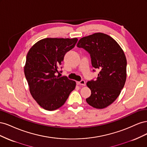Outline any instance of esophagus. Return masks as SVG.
<instances>
[{"mask_svg":"<svg viewBox=\"0 0 147 147\" xmlns=\"http://www.w3.org/2000/svg\"><path fill=\"white\" fill-rule=\"evenodd\" d=\"M77 84L78 85H82V86H85L86 85V82L83 80H81L80 82H77Z\"/></svg>","mask_w":147,"mask_h":147,"instance_id":"1","label":"esophagus"}]
</instances>
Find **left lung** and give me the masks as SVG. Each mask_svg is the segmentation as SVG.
<instances>
[{
	"label": "left lung",
	"instance_id": "1",
	"mask_svg": "<svg viewBox=\"0 0 147 147\" xmlns=\"http://www.w3.org/2000/svg\"><path fill=\"white\" fill-rule=\"evenodd\" d=\"M77 46L90 55L92 67L100 70L96 80L86 83L91 91L87 103L96 109L105 108L117 99L125 84V55L113 38L100 32L82 38Z\"/></svg>",
	"mask_w": 147,
	"mask_h": 147
}]
</instances>
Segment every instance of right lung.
Here are the masks:
<instances>
[{
	"label": "right lung",
	"mask_w": 147,
	"mask_h": 147,
	"mask_svg": "<svg viewBox=\"0 0 147 147\" xmlns=\"http://www.w3.org/2000/svg\"><path fill=\"white\" fill-rule=\"evenodd\" d=\"M77 38H47L31 48L26 56L24 74L33 98L47 110L63 105L76 86L66 76H59L58 69L65 53L75 47ZM60 72H62L61 70Z\"/></svg>",
	"instance_id": "1"
}]
</instances>
